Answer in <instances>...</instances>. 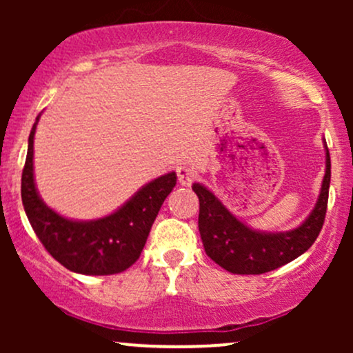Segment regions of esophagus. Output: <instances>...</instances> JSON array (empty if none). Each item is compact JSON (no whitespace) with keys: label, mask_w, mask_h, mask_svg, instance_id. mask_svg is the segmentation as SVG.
Segmentation results:
<instances>
[{"label":"esophagus","mask_w":353,"mask_h":353,"mask_svg":"<svg viewBox=\"0 0 353 353\" xmlns=\"http://www.w3.org/2000/svg\"><path fill=\"white\" fill-rule=\"evenodd\" d=\"M196 179V174H194L192 169L189 168V165H179L177 168V181H179L181 185H188L192 184V181Z\"/></svg>","instance_id":"34e87169"}]
</instances>
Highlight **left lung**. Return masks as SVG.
I'll use <instances>...</instances> for the list:
<instances>
[{"instance_id":"obj_1","label":"left lung","mask_w":353,"mask_h":353,"mask_svg":"<svg viewBox=\"0 0 353 353\" xmlns=\"http://www.w3.org/2000/svg\"><path fill=\"white\" fill-rule=\"evenodd\" d=\"M325 149V174L314 209L297 228L267 232L247 225L222 204L212 190L194 182L199 197V232L205 254L232 274H264L289 264L310 249L323 225L330 188V156Z\"/></svg>"}]
</instances>
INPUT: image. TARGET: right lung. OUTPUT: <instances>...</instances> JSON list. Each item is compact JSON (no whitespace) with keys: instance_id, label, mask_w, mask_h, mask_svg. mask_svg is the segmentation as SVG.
I'll return each instance as SVG.
<instances>
[{"instance_id":"obj_1","label":"right lung","mask_w":353,"mask_h":353,"mask_svg":"<svg viewBox=\"0 0 353 353\" xmlns=\"http://www.w3.org/2000/svg\"><path fill=\"white\" fill-rule=\"evenodd\" d=\"M36 123L28 139L21 177V199L28 221L43 245L61 265L84 275L123 272L139 259L157 212L176 185V172L144 184L134 196L108 216L79 221L61 216L39 196L34 181Z\"/></svg>"}]
</instances>
